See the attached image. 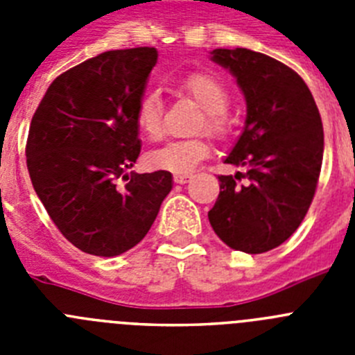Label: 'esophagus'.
<instances>
[{
  "label": "esophagus",
  "instance_id": "1",
  "mask_svg": "<svg viewBox=\"0 0 355 355\" xmlns=\"http://www.w3.org/2000/svg\"><path fill=\"white\" fill-rule=\"evenodd\" d=\"M188 180H190V175L188 174H174V181L178 184H184Z\"/></svg>",
  "mask_w": 355,
  "mask_h": 355
}]
</instances>
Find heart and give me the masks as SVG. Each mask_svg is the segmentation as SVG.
I'll return each mask as SVG.
<instances>
[{
    "label": "heart",
    "instance_id": "1",
    "mask_svg": "<svg viewBox=\"0 0 355 355\" xmlns=\"http://www.w3.org/2000/svg\"><path fill=\"white\" fill-rule=\"evenodd\" d=\"M183 90L193 97L197 105L205 110V119L200 128H206L211 135H225L229 128L225 110L229 106V92L225 85L218 78L196 72L183 81ZM135 122L140 133L147 139H159L163 135V101L156 90L146 92L140 97L137 110H135ZM209 155V146L202 139L168 140L163 146L149 150L147 162L153 168L168 171L174 174H188Z\"/></svg>",
    "mask_w": 355,
    "mask_h": 355
}]
</instances>
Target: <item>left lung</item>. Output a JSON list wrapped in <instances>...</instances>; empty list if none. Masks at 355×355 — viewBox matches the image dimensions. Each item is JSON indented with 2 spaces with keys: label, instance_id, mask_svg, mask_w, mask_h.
Returning <instances> with one entry per match:
<instances>
[{
  "label": "left lung",
  "instance_id": "8db88e82",
  "mask_svg": "<svg viewBox=\"0 0 355 355\" xmlns=\"http://www.w3.org/2000/svg\"><path fill=\"white\" fill-rule=\"evenodd\" d=\"M209 55L233 74L247 103L245 126L224 159L245 172L218 175L209 224L231 249L261 254L286 241L311 206L324 158L322 119L288 65L245 48ZM240 177L245 185L237 184Z\"/></svg>",
  "mask_w": 355,
  "mask_h": 355
}]
</instances>
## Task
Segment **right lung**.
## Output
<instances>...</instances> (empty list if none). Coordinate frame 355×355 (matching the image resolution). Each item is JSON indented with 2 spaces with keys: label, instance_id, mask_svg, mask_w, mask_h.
I'll return each instance as SVG.
<instances>
[{
  "label": "right lung",
  "instance_id": "1",
  "mask_svg": "<svg viewBox=\"0 0 355 355\" xmlns=\"http://www.w3.org/2000/svg\"><path fill=\"white\" fill-rule=\"evenodd\" d=\"M156 60L155 48L89 58L49 85L31 119V184L60 233L92 256L137 245L174 184L167 171H131L140 155L135 110Z\"/></svg>",
  "mask_w": 355,
  "mask_h": 355
}]
</instances>
